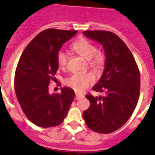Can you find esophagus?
Instances as JSON below:
<instances>
[{"mask_svg": "<svg viewBox=\"0 0 155 155\" xmlns=\"http://www.w3.org/2000/svg\"><path fill=\"white\" fill-rule=\"evenodd\" d=\"M84 97V95L83 94H80V93H75V99L76 100H79L80 99V98H83Z\"/></svg>", "mask_w": 155, "mask_h": 155, "instance_id": "esophagus-1", "label": "esophagus"}]
</instances>
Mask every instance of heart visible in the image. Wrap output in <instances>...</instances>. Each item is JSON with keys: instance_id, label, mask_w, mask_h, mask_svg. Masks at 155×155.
Here are the masks:
<instances>
[{"instance_id": "1", "label": "heart", "mask_w": 155, "mask_h": 155, "mask_svg": "<svg viewBox=\"0 0 155 155\" xmlns=\"http://www.w3.org/2000/svg\"><path fill=\"white\" fill-rule=\"evenodd\" d=\"M71 48L79 55L89 60L90 66L94 70L100 71L105 64L106 58L104 54L98 51L97 47L88 40L85 38L78 39L71 44ZM56 58L59 68L63 69L67 67L68 55L65 51H59L57 53ZM95 80V76L92 73H76L68 78L65 83L68 87L75 90V92H82L93 84Z\"/></svg>"}]
</instances>
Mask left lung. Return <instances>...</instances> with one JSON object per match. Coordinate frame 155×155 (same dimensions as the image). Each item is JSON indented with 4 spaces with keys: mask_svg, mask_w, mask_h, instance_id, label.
Listing matches in <instances>:
<instances>
[{
    "mask_svg": "<svg viewBox=\"0 0 155 155\" xmlns=\"http://www.w3.org/2000/svg\"><path fill=\"white\" fill-rule=\"evenodd\" d=\"M86 37L100 42L105 54V68L99 82L92 87L104 92L99 97L87 94L90 106L83 113L87 127L100 134L120 129L134 113L140 94V72L132 53L114 33L87 30Z\"/></svg>",
    "mask_w": 155,
    "mask_h": 155,
    "instance_id": "left-lung-1",
    "label": "left lung"
}]
</instances>
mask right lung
<instances>
[{
    "mask_svg": "<svg viewBox=\"0 0 155 155\" xmlns=\"http://www.w3.org/2000/svg\"><path fill=\"white\" fill-rule=\"evenodd\" d=\"M77 30L47 29L39 33L25 47L18 61L14 88L26 117L42 128L63 122L72 103L75 92L63 87L59 93H49L51 81L55 82L58 65L57 53Z\"/></svg>",
    "mask_w": 155,
    "mask_h": 155,
    "instance_id": "obj_1",
    "label": "right lung"
}]
</instances>
